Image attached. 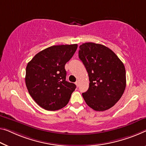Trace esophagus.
<instances>
[{
  "label": "esophagus",
  "instance_id": "obj_1",
  "mask_svg": "<svg viewBox=\"0 0 146 146\" xmlns=\"http://www.w3.org/2000/svg\"><path fill=\"white\" fill-rule=\"evenodd\" d=\"M75 84H76V86H77L78 87V86H79V81H76V83H75Z\"/></svg>",
  "mask_w": 146,
  "mask_h": 146
}]
</instances>
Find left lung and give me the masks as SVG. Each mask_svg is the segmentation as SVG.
<instances>
[{
    "mask_svg": "<svg viewBox=\"0 0 146 146\" xmlns=\"http://www.w3.org/2000/svg\"><path fill=\"white\" fill-rule=\"evenodd\" d=\"M79 58L89 78L88 90L82 93L86 104L99 111L113 106L126 87V72L121 60L110 48L93 42L81 45Z\"/></svg>",
    "mask_w": 146,
    "mask_h": 146,
    "instance_id": "left-lung-1",
    "label": "left lung"
}]
</instances>
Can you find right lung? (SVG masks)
I'll return each instance as SVG.
<instances>
[{
  "instance_id": "1",
  "label": "right lung",
  "mask_w": 146,
  "mask_h": 146,
  "mask_svg": "<svg viewBox=\"0 0 146 146\" xmlns=\"http://www.w3.org/2000/svg\"><path fill=\"white\" fill-rule=\"evenodd\" d=\"M77 44L58 45L38 53L26 67L29 93L40 107L55 111L68 104L76 85L66 81V63L77 50Z\"/></svg>"
}]
</instances>
